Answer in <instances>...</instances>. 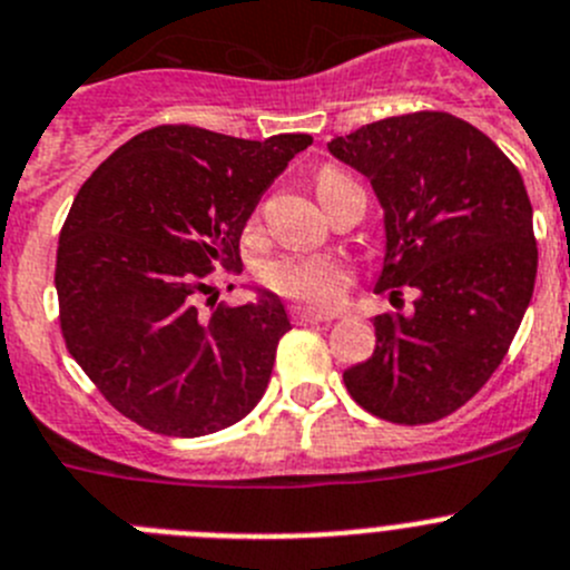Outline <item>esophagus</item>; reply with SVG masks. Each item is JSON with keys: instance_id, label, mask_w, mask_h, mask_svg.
<instances>
[{"instance_id": "obj_1", "label": "esophagus", "mask_w": 570, "mask_h": 570, "mask_svg": "<svg viewBox=\"0 0 570 570\" xmlns=\"http://www.w3.org/2000/svg\"><path fill=\"white\" fill-rule=\"evenodd\" d=\"M334 312H317V309H306V306H297L295 312H292V321L295 323H328L334 321Z\"/></svg>"}]
</instances>
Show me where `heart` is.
Returning a JSON list of instances; mask_svg holds the SVG:
<instances>
[{"label":"heart","mask_w":570,"mask_h":570,"mask_svg":"<svg viewBox=\"0 0 570 570\" xmlns=\"http://www.w3.org/2000/svg\"><path fill=\"white\" fill-rule=\"evenodd\" d=\"M345 174L337 168H323L317 174V194L334 179H343ZM261 281L278 295L292 297V301L315 303V306H328L340 297L348 273L337 258H323V255H286L275 258L261 267Z\"/></svg>","instance_id":"1"}]
</instances>
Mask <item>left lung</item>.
Returning a JSON list of instances; mask_svg holds the SVG:
<instances>
[{
	"mask_svg": "<svg viewBox=\"0 0 570 570\" xmlns=\"http://www.w3.org/2000/svg\"><path fill=\"white\" fill-rule=\"evenodd\" d=\"M328 151L365 174L385 207L376 292L393 306L402 286L416 292L411 315L374 317V354L345 371V387L385 422H439L503 363L534 292L523 177L483 131L446 111L385 117Z\"/></svg>",
	"mask_w": 570,
	"mask_h": 570,
	"instance_id": "obj_1",
	"label": "left lung"
}]
</instances>
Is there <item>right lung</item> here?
I'll return each mask as SVG.
<instances>
[{"label": "right lung", "mask_w": 570, "mask_h": 570, "mask_svg": "<svg viewBox=\"0 0 570 570\" xmlns=\"http://www.w3.org/2000/svg\"><path fill=\"white\" fill-rule=\"evenodd\" d=\"M309 135L242 140L168 124L131 137L81 185L61 227V337L115 411L159 435L216 433L267 391L289 332L273 292L216 306V267ZM207 296L210 313L198 303Z\"/></svg>", "instance_id": "add662e5"}]
</instances>
